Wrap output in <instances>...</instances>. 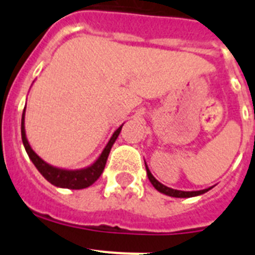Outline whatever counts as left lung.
I'll use <instances>...</instances> for the list:
<instances>
[{
  "label": "left lung",
  "instance_id": "8db88e82",
  "mask_svg": "<svg viewBox=\"0 0 255 255\" xmlns=\"http://www.w3.org/2000/svg\"><path fill=\"white\" fill-rule=\"evenodd\" d=\"M145 170H147V175H148V179L149 181L152 182V185L154 186L155 190H158L159 193L164 195H168V197H173V198H191V197H198V195H202L204 193H207L208 190H211L212 188L208 189H204V190H197V191H182V190H176V189H172V188H168V186L163 185L158 180L155 179L154 176L152 175V172L149 171L148 168L147 163H145Z\"/></svg>",
  "mask_w": 255,
  "mask_h": 255
}]
</instances>
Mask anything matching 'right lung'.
<instances>
[{
  "label": "right lung",
  "instance_id": "add662e5",
  "mask_svg": "<svg viewBox=\"0 0 255 255\" xmlns=\"http://www.w3.org/2000/svg\"><path fill=\"white\" fill-rule=\"evenodd\" d=\"M124 125V124H123ZM123 125L112 134L108 143L106 144V147L103 148L102 153L100 157L96 159L92 164L87 166L84 168H78V170H67V168H61L52 166V164L47 163L46 161L40 158L39 155L31 149L30 144H29L28 139H26L25 134V108L22 111L21 117V139L22 144L25 147L26 153H28L30 161L34 163L37 170L42 173V176L49 181L52 185L57 186V188H65V189H73V190H79V189H85L88 186H91L93 182L98 180V177L102 175L103 170H105L106 162H107L108 154L111 150L112 145L116 141L117 136L120 135Z\"/></svg>",
  "mask_w": 255,
  "mask_h": 255
}]
</instances>
